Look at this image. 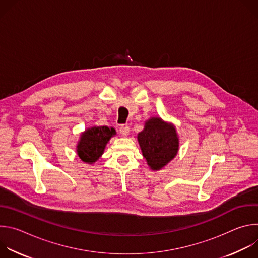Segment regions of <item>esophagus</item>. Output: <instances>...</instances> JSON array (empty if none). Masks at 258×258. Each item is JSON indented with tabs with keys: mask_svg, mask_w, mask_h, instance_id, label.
Instances as JSON below:
<instances>
[{
	"mask_svg": "<svg viewBox=\"0 0 258 258\" xmlns=\"http://www.w3.org/2000/svg\"><path fill=\"white\" fill-rule=\"evenodd\" d=\"M119 133L122 135V136H127L128 133H130V126L127 124H121L119 126Z\"/></svg>",
	"mask_w": 258,
	"mask_h": 258,
	"instance_id": "34e87169",
	"label": "esophagus"
}]
</instances>
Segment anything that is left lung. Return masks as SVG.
<instances>
[{"instance_id":"obj_1","label":"left lung","mask_w":258,"mask_h":258,"mask_svg":"<svg viewBox=\"0 0 258 258\" xmlns=\"http://www.w3.org/2000/svg\"><path fill=\"white\" fill-rule=\"evenodd\" d=\"M138 141L143 156L154 170L166 165L178 150V139L174 127L158 117L146 122L145 128L138 135Z\"/></svg>"}]
</instances>
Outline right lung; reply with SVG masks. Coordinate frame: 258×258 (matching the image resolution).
Returning a JSON list of instances; mask_svg holds the SVG:
<instances>
[{
  "label": "right lung",
  "instance_id": "1",
  "mask_svg": "<svg viewBox=\"0 0 258 258\" xmlns=\"http://www.w3.org/2000/svg\"><path fill=\"white\" fill-rule=\"evenodd\" d=\"M115 134L113 127L94 126L88 128L82 135L78 145V154L80 158L87 163H93L98 160L104 152L106 144Z\"/></svg>",
  "mask_w": 258,
  "mask_h": 258
}]
</instances>
